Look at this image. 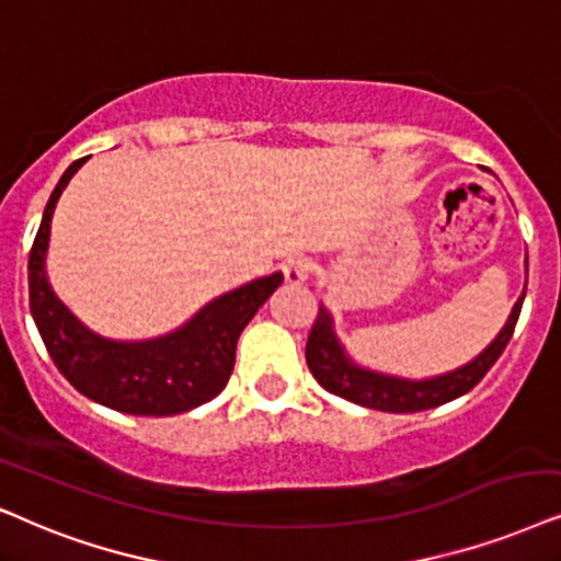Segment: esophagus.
Segmentation results:
<instances>
[{
	"mask_svg": "<svg viewBox=\"0 0 561 561\" xmlns=\"http://www.w3.org/2000/svg\"><path fill=\"white\" fill-rule=\"evenodd\" d=\"M282 272H285V279L289 285H300V282H305L310 274H313V261L308 256H293L285 261Z\"/></svg>",
	"mask_w": 561,
	"mask_h": 561,
	"instance_id": "obj_1",
	"label": "esophagus"
}]
</instances>
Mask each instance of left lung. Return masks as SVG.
Instances as JSON below:
<instances>
[{
	"instance_id": "obj_1",
	"label": "left lung",
	"mask_w": 561,
	"mask_h": 561,
	"mask_svg": "<svg viewBox=\"0 0 561 561\" xmlns=\"http://www.w3.org/2000/svg\"><path fill=\"white\" fill-rule=\"evenodd\" d=\"M523 297H526V293H523L520 300L515 302L513 313H510L500 336L494 339L473 363L463 365L456 373L439 375V378L420 382L388 378V375L367 373L363 367L350 363L342 344L333 336L331 316L325 313L323 305L318 308L316 323L313 329H310L308 344H305V363H308L313 378L321 382L325 391L333 396H342V399L352 403H359V407L391 411V414H409V411L443 407V403L469 393L489 373V367L497 363L500 354L505 352L510 336H513L515 331L517 316H520L523 308Z\"/></svg>"
}]
</instances>
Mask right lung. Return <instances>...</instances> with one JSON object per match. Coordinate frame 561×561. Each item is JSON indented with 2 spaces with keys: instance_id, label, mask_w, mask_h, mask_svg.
I'll return each mask as SVG.
<instances>
[{
  "instance_id": "right-lung-1",
  "label": "right lung",
  "mask_w": 561,
  "mask_h": 561,
  "mask_svg": "<svg viewBox=\"0 0 561 561\" xmlns=\"http://www.w3.org/2000/svg\"><path fill=\"white\" fill-rule=\"evenodd\" d=\"M75 160L48 198L27 259L31 313L59 373L88 399L137 416H170L202 407L228 386L240 331L285 276L272 274L211 300L181 331L152 342H108L84 329L46 282L54 207L82 162Z\"/></svg>"
}]
</instances>
